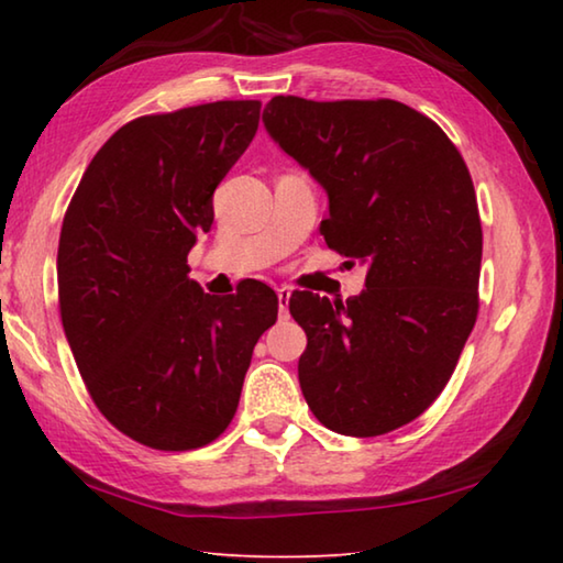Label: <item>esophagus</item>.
I'll use <instances>...</instances> for the list:
<instances>
[{"instance_id":"obj_1","label":"esophagus","mask_w":563,"mask_h":563,"mask_svg":"<svg viewBox=\"0 0 563 563\" xmlns=\"http://www.w3.org/2000/svg\"><path fill=\"white\" fill-rule=\"evenodd\" d=\"M278 310H280V317H285L288 314V302H290V295H292V290L288 288V285H280L278 290Z\"/></svg>"}]
</instances>
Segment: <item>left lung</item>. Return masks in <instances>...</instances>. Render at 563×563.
I'll use <instances>...</instances> for the list:
<instances>
[{
	"label": "left lung",
	"instance_id": "1",
	"mask_svg": "<svg viewBox=\"0 0 563 563\" xmlns=\"http://www.w3.org/2000/svg\"><path fill=\"white\" fill-rule=\"evenodd\" d=\"M263 122L327 191V246L369 265L346 302L290 298L308 334L305 401L336 433L396 431L443 391L477 320L483 227L465 159L431 118L388 98L275 96Z\"/></svg>",
	"mask_w": 563,
	"mask_h": 563
}]
</instances>
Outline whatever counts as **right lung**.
Returning a JSON list of instances; mask_svg holds the SVG:
<instances>
[{
  "label": "right lung",
  "instance_id": "add662e5",
  "mask_svg": "<svg viewBox=\"0 0 563 563\" xmlns=\"http://www.w3.org/2000/svg\"><path fill=\"white\" fill-rule=\"evenodd\" d=\"M258 118V100H219L128 122L84 172L60 227L58 308L78 372L100 413L155 451H194L227 431L253 346L278 320L265 283L217 298L187 265Z\"/></svg>",
  "mask_w": 563,
  "mask_h": 563
}]
</instances>
